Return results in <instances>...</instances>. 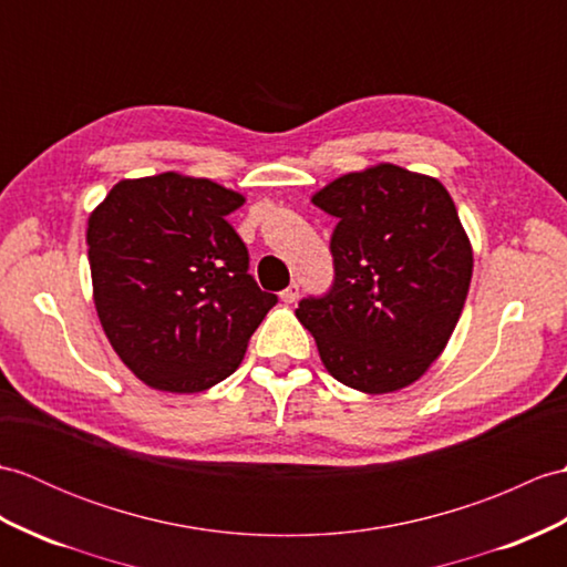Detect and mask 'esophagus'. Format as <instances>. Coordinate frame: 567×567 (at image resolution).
<instances>
[{"label":"esophagus","instance_id":"34e87169","mask_svg":"<svg viewBox=\"0 0 567 567\" xmlns=\"http://www.w3.org/2000/svg\"><path fill=\"white\" fill-rule=\"evenodd\" d=\"M280 299L285 301V305H295V301L299 299V282H292L285 289V292H280Z\"/></svg>","mask_w":567,"mask_h":567}]
</instances>
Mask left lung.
I'll use <instances>...</instances> for the list:
<instances>
[{
    "label": "left lung",
    "instance_id": "1",
    "mask_svg": "<svg viewBox=\"0 0 567 567\" xmlns=\"http://www.w3.org/2000/svg\"><path fill=\"white\" fill-rule=\"evenodd\" d=\"M311 203L338 219L336 280L295 311L340 384L391 393L423 377L450 343L473 248L437 178L396 164L340 176Z\"/></svg>",
    "mask_w": 567,
    "mask_h": 567
}]
</instances>
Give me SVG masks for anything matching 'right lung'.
<instances>
[{"instance_id": "obj_1", "label": "right lung", "mask_w": 567, "mask_h": 567, "mask_svg": "<svg viewBox=\"0 0 567 567\" xmlns=\"http://www.w3.org/2000/svg\"><path fill=\"white\" fill-rule=\"evenodd\" d=\"M246 197L166 171L115 183L91 213L94 305L117 358L144 384L197 393L227 379L278 297L248 275L227 215Z\"/></svg>"}]
</instances>
